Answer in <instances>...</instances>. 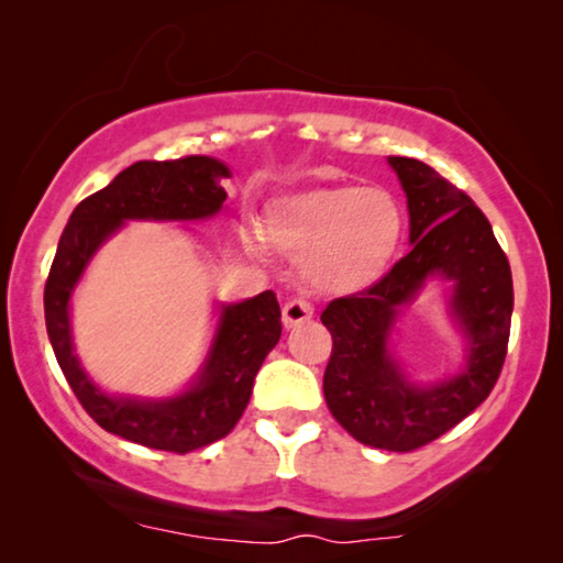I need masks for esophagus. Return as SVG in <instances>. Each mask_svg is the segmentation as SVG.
I'll list each match as a JSON object with an SVG mask.
<instances>
[{
  "label": "esophagus",
  "instance_id": "obj_1",
  "mask_svg": "<svg viewBox=\"0 0 563 563\" xmlns=\"http://www.w3.org/2000/svg\"><path fill=\"white\" fill-rule=\"evenodd\" d=\"M312 318V305L305 302V299H289L282 310V320L287 328H295L299 322H307Z\"/></svg>",
  "mask_w": 563,
  "mask_h": 563
}]
</instances>
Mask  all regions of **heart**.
Returning a JSON list of instances; mask_svg holds the SVG:
<instances>
[{
  "label": "heart",
  "instance_id": "b5f03b06",
  "mask_svg": "<svg viewBox=\"0 0 563 563\" xmlns=\"http://www.w3.org/2000/svg\"><path fill=\"white\" fill-rule=\"evenodd\" d=\"M268 235L305 261L314 287L343 291L372 282L399 241V210L384 191L330 189L291 199L268 222Z\"/></svg>",
  "mask_w": 563,
  "mask_h": 563
}]
</instances>
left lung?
Listing matches in <instances>:
<instances>
[{
    "label": "left lung",
    "mask_w": 563,
    "mask_h": 563,
    "mask_svg": "<svg viewBox=\"0 0 563 563\" xmlns=\"http://www.w3.org/2000/svg\"><path fill=\"white\" fill-rule=\"evenodd\" d=\"M410 210L412 251L372 287L338 297L320 314L330 330L322 389L333 418L358 443L410 453L456 428L495 389L512 320L510 261L489 220L456 184L418 158L389 156ZM453 278L454 309L470 335L464 373L435 388L407 385L386 351L396 310L428 275Z\"/></svg>",
    "instance_id": "8db88e82"
}]
</instances>
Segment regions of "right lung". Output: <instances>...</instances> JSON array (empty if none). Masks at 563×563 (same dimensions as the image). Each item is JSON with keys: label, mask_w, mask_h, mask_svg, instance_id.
Returning a JSON list of instances; mask_svg holds the SVG:
<instances>
[{"label": "right lung", "mask_w": 563, "mask_h": 563, "mask_svg": "<svg viewBox=\"0 0 563 563\" xmlns=\"http://www.w3.org/2000/svg\"><path fill=\"white\" fill-rule=\"evenodd\" d=\"M225 176H230L228 166L207 156L137 161L128 166L112 184L81 199L60 235L45 282V328L68 387L99 428L145 449L189 453L220 441L235 428L261 364L279 343L282 310L276 295L261 291L258 297L225 307L202 379L187 395L168 402L112 399L87 379L74 356L68 297L91 253L122 220L210 218L228 197L220 187Z\"/></svg>", "instance_id": "1"}]
</instances>
